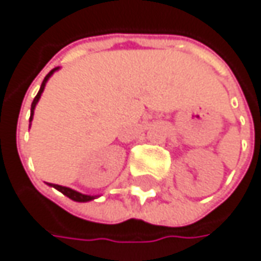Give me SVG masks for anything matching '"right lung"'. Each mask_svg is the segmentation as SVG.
<instances>
[{"mask_svg":"<svg viewBox=\"0 0 261 261\" xmlns=\"http://www.w3.org/2000/svg\"><path fill=\"white\" fill-rule=\"evenodd\" d=\"M59 67H56V69H53L51 72L48 73L45 76V79H44V82H42V85H41V89H39V92H38V95L33 98V102H32V107H31V120H32L33 117V110H35V106H36V102H38V99L41 98V94H42V91H44V88H45L46 81L49 79V76L53 74V73L56 72ZM51 187H54L56 189H59L60 192H63L66 197H69L70 200L73 201H79V202H85V201H91V200H94V197H91V195H85V194H81V192H77V191H73L70 188H66V187H61V185H53V184H49Z\"/></svg>","mask_w":261,"mask_h":261,"instance_id":"add662e5","label":"right lung"}]
</instances>
